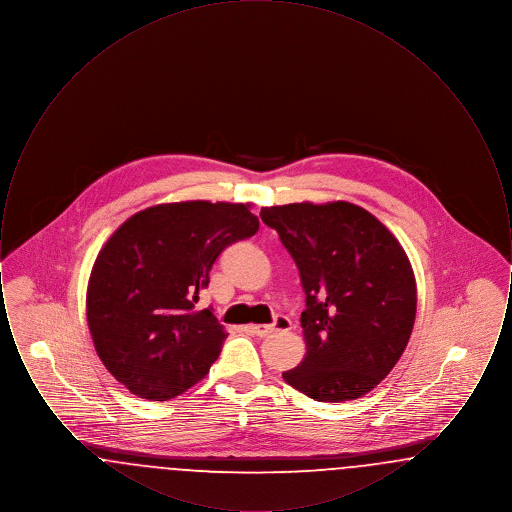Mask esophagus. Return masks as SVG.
Wrapping results in <instances>:
<instances>
[{
    "label": "esophagus",
    "instance_id": "34e87169",
    "mask_svg": "<svg viewBox=\"0 0 512 512\" xmlns=\"http://www.w3.org/2000/svg\"><path fill=\"white\" fill-rule=\"evenodd\" d=\"M290 326H292V322L288 318L278 317L274 324H251L249 332H253L259 338H265L268 334H272L274 330H290Z\"/></svg>",
    "mask_w": 512,
    "mask_h": 512
}]
</instances>
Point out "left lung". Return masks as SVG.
<instances>
[{"label":"left lung","mask_w":512,"mask_h":512,"mask_svg":"<svg viewBox=\"0 0 512 512\" xmlns=\"http://www.w3.org/2000/svg\"><path fill=\"white\" fill-rule=\"evenodd\" d=\"M292 253L307 295V353L282 378L311 399L353 401L403 355L416 317L411 261L390 230L349 201L263 207Z\"/></svg>","instance_id":"left-lung-1"}]
</instances>
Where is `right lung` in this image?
Returning a JSON list of instances; mask_svg holds the SVG:
<instances>
[{
  "instance_id": "right-lung-1",
  "label": "right lung",
  "mask_w": 512,
  "mask_h": 512,
  "mask_svg": "<svg viewBox=\"0 0 512 512\" xmlns=\"http://www.w3.org/2000/svg\"><path fill=\"white\" fill-rule=\"evenodd\" d=\"M257 230L251 203L195 199L147 207L111 234L90 272L86 318L126 390L167 401L205 378L228 334L195 303L220 251Z\"/></svg>"
}]
</instances>
